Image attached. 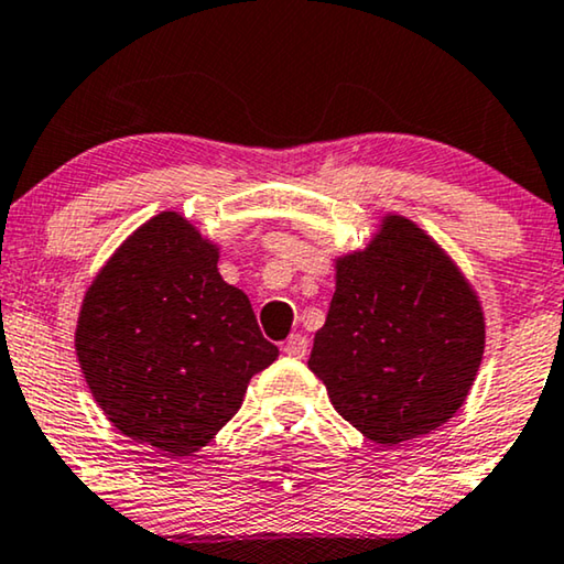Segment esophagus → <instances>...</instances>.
Segmentation results:
<instances>
[{"mask_svg": "<svg viewBox=\"0 0 564 564\" xmlns=\"http://www.w3.org/2000/svg\"><path fill=\"white\" fill-rule=\"evenodd\" d=\"M282 351L288 354V357H292V359H303L305 354H307V338L303 334H292L288 341H284Z\"/></svg>", "mask_w": 564, "mask_h": 564, "instance_id": "1", "label": "esophagus"}]
</instances>
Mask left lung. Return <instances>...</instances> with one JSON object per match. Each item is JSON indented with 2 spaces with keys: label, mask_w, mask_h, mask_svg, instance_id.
<instances>
[{
  "label": "left lung",
  "mask_w": 564,
  "mask_h": 564,
  "mask_svg": "<svg viewBox=\"0 0 564 564\" xmlns=\"http://www.w3.org/2000/svg\"><path fill=\"white\" fill-rule=\"evenodd\" d=\"M336 292L307 359L336 413L398 446L465 405L485 351L473 282L419 223L382 213L365 249L334 259Z\"/></svg>",
  "instance_id": "1"
}]
</instances>
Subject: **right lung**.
<instances>
[{"label": "right lung", "mask_w": 564, "mask_h": 564, "mask_svg": "<svg viewBox=\"0 0 564 564\" xmlns=\"http://www.w3.org/2000/svg\"><path fill=\"white\" fill-rule=\"evenodd\" d=\"M218 259L220 243L184 215H153L105 261L76 321V357L107 421L172 459L210 444L280 357Z\"/></svg>", "instance_id": "obj_1"}]
</instances>
